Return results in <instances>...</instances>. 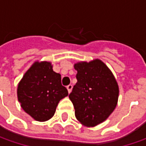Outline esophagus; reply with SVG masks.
<instances>
[{"mask_svg":"<svg viewBox=\"0 0 146 146\" xmlns=\"http://www.w3.org/2000/svg\"><path fill=\"white\" fill-rule=\"evenodd\" d=\"M66 88H67V90H68V93H70V92H71V90H72V84L67 85V86H66Z\"/></svg>","mask_w":146,"mask_h":146,"instance_id":"obj_1","label":"esophagus"}]
</instances>
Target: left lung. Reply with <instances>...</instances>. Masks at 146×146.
<instances>
[{"label":"left lung","mask_w":146,"mask_h":146,"mask_svg":"<svg viewBox=\"0 0 146 146\" xmlns=\"http://www.w3.org/2000/svg\"><path fill=\"white\" fill-rule=\"evenodd\" d=\"M74 67L77 70V83L69 98L76 119L84 126H96L115 109L119 98L118 84L112 72L99 59L80 62Z\"/></svg>","instance_id":"left-lung-1"}]
</instances>
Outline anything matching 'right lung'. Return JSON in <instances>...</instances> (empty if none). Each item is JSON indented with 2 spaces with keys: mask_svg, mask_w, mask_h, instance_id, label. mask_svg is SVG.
Segmentation results:
<instances>
[{
  "mask_svg": "<svg viewBox=\"0 0 146 146\" xmlns=\"http://www.w3.org/2000/svg\"><path fill=\"white\" fill-rule=\"evenodd\" d=\"M18 100L21 107L35 120L50 119L61 99L68 95L62 85L61 75L48 62H36L24 74L18 85Z\"/></svg>",
  "mask_w": 146,
  "mask_h": 146,
  "instance_id": "add662e5",
  "label": "right lung"
}]
</instances>
